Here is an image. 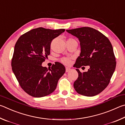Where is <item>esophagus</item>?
I'll return each instance as SVG.
<instances>
[{"label":"esophagus","mask_w":125,"mask_h":125,"mask_svg":"<svg viewBox=\"0 0 125 125\" xmlns=\"http://www.w3.org/2000/svg\"><path fill=\"white\" fill-rule=\"evenodd\" d=\"M65 69H66V73H68V72H69L71 70V69L69 68V67H66Z\"/></svg>","instance_id":"1"}]
</instances>
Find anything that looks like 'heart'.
I'll list each match as a JSON object with an SVG mask.
<instances>
[{"label": "heart", "instance_id": "obj_1", "mask_svg": "<svg viewBox=\"0 0 125 125\" xmlns=\"http://www.w3.org/2000/svg\"><path fill=\"white\" fill-rule=\"evenodd\" d=\"M68 40H74L73 39H69ZM61 62L65 65H70L71 63V59L69 58H62L60 60Z\"/></svg>", "mask_w": 125, "mask_h": 125}]
</instances>
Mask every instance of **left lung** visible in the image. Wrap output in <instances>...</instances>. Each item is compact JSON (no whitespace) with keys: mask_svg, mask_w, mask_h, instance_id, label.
<instances>
[{"mask_svg":"<svg viewBox=\"0 0 125 125\" xmlns=\"http://www.w3.org/2000/svg\"><path fill=\"white\" fill-rule=\"evenodd\" d=\"M66 31L78 38L81 53L75 66L78 73L73 83L77 92L87 97L98 94L108 86L115 70L116 59L110 41L93 28L81 27ZM89 66L88 71L82 73L78 69Z\"/></svg>","mask_w":125,"mask_h":125,"instance_id":"1","label":"left lung"}]
</instances>
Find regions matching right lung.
I'll return each mask as SVG.
<instances>
[{
    "label": "right lung",
    "mask_w": 125,
    "mask_h": 125,
    "mask_svg": "<svg viewBox=\"0 0 125 125\" xmlns=\"http://www.w3.org/2000/svg\"><path fill=\"white\" fill-rule=\"evenodd\" d=\"M65 31L39 27L22 35L15 44L11 60L13 73L20 86L28 94L43 97L53 92L65 73V67L56 62L51 68L42 66L50 54L52 39Z\"/></svg>",
    "instance_id": "right-lung-1"
}]
</instances>
